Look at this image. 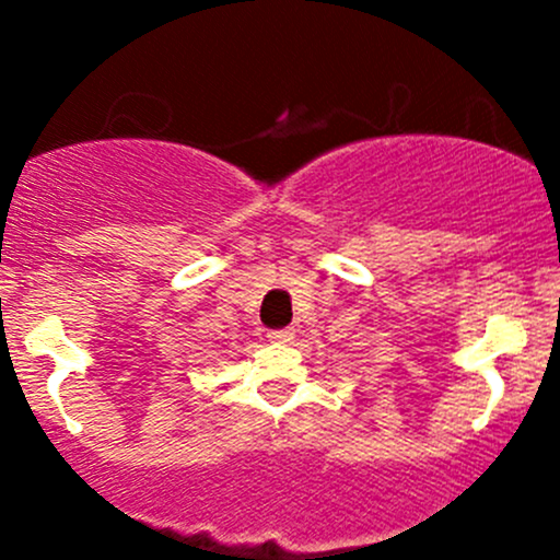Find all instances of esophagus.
Masks as SVG:
<instances>
[{
	"label": "esophagus",
	"instance_id": "esophagus-1",
	"mask_svg": "<svg viewBox=\"0 0 560 560\" xmlns=\"http://www.w3.org/2000/svg\"><path fill=\"white\" fill-rule=\"evenodd\" d=\"M292 336H295V332H292V330H270L268 332V338L273 343H290Z\"/></svg>",
	"mask_w": 560,
	"mask_h": 560
}]
</instances>
